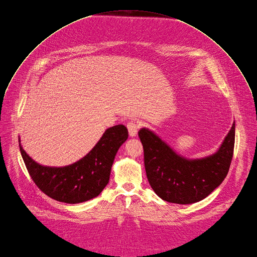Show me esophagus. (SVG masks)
I'll list each match as a JSON object with an SVG mask.
<instances>
[{
	"mask_svg": "<svg viewBox=\"0 0 257 257\" xmlns=\"http://www.w3.org/2000/svg\"><path fill=\"white\" fill-rule=\"evenodd\" d=\"M126 126H127V130H128L130 137H132V138L136 137L137 134H138L139 125H138L136 122H134V121H130V122L126 124Z\"/></svg>",
	"mask_w": 257,
	"mask_h": 257,
	"instance_id": "1",
	"label": "esophagus"
}]
</instances>
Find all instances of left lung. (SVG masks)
Here are the masks:
<instances>
[{"mask_svg": "<svg viewBox=\"0 0 257 257\" xmlns=\"http://www.w3.org/2000/svg\"><path fill=\"white\" fill-rule=\"evenodd\" d=\"M147 177L154 192L164 201L187 205L199 202L221 185L233 157L235 121L218 150L207 157L189 159L179 155L155 132L142 127Z\"/></svg>", "mask_w": 257, "mask_h": 257, "instance_id": "left-lung-1", "label": "left lung"}]
</instances>
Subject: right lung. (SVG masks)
<instances>
[{
	"mask_svg": "<svg viewBox=\"0 0 257 257\" xmlns=\"http://www.w3.org/2000/svg\"><path fill=\"white\" fill-rule=\"evenodd\" d=\"M127 137L123 124L111 126L86 156L64 167L43 166L35 162L24 151L20 138L19 147L32 180L42 192L59 202L77 204L97 197L108 184L115 155Z\"/></svg>",
	"mask_w": 257,
	"mask_h": 257,
	"instance_id": "1",
	"label": "right lung"
}]
</instances>
